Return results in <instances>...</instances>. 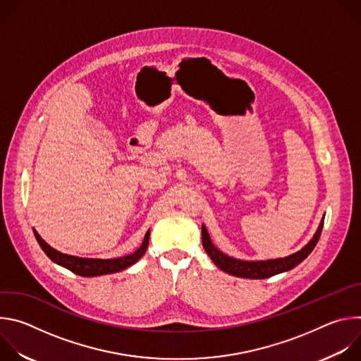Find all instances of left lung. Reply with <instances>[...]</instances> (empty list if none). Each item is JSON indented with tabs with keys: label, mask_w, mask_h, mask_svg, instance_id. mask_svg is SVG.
<instances>
[{
	"label": "left lung",
	"mask_w": 361,
	"mask_h": 361,
	"mask_svg": "<svg viewBox=\"0 0 361 361\" xmlns=\"http://www.w3.org/2000/svg\"><path fill=\"white\" fill-rule=\"evenodd\" d=\"M323 224H324V219L322 220L314 237L308 241V244H305L300 251L284 257V259L266 260V262H244V260L233 259V257H228L227 254L221 252L219 248L214 247V244L212 243V238L207 233V228H205L204 226L201 227L202 247L205 251H207V254L210 255V259L214 262V264L220 270H223L231 276H237V277H243V279H269V277L288 271V270L294 269L295 266H298L305 259V257L314 250V247L322 235Z\"/></svg>",
	"instance_id": "obj_1"
}]
</instances>
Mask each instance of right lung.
Masks as SVG:
<instances>
[{
  "label": "right lung",
  "mask_w": 361,
  "mask_h": 361,
  "mask_svg": "<svg viewBox=\"0 0 361 361\" xmlns=\"http://www.w3.org/2000/svg\"><path fill=\"white\" fill-rule=\"evenodd\" d=\"M34 234H35V238H37L39 247L42 248V251L49 257L51 260L81 277H95V276H102V274H111V273H117V271H121V270L133 266L144 255V252L148 247V240H149V230H148L145 233L142 244L133 254L118 257V259L101 260V259H81V257L63 254V252L57 251L56 248L48 245L35 230H34Z\"/></svg>",
  "instance_id": "obj_1"
}]
</instances>
